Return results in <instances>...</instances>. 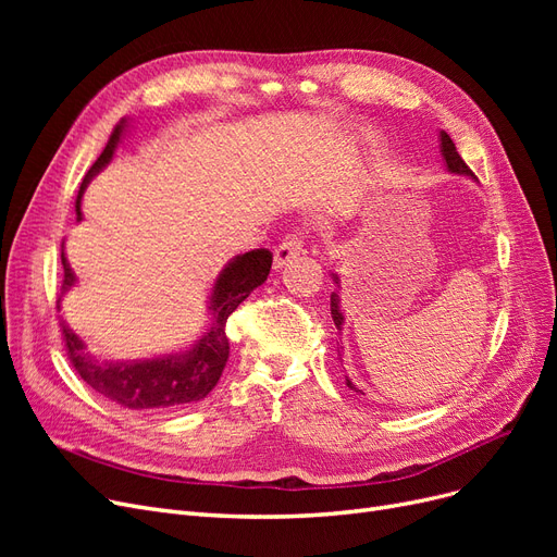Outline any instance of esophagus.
I'll use <instances>...</instances> for the list:
<instances>
[{
  "mask_svg": "<svg viewBox=\"0 0 557 557\" xmlns=\"http://www.w3.org/2000/svg\"><path fill=\"white\" fill-rule=\"evenodd\" d=\"M301 246H305V244H301L297 234H293V237H285L278 244V248L274 250V269H283L290 260H295L299 252H305V248H301Z\"/></svg>",
  "mask_w": 557,
  "mask_h": 557,
  "instance_id": "esophagus-1",
  "label": "esophagus"
}]
</instances>
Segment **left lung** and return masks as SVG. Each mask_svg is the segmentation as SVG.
<instances>
[{
  "label": "left lung",
  "instance_id": "obj_1",
  "mask_svg": "<svg viewBox=\"0 0 557 557\" xmlns=\"http://www.w3.org/2000/svg\"><path fill=\"white\" fill-rule=\"evenodd\" d=\"M440 153H442L444 166H446V170H448L450 174H460V176H469V178H474V181H476L474 172H471L469 166L465 164V160H462V158H460V153H458V148H455L453 139L448 137V134H446L444 129L440 132ZM332 278H334V283H336V288H339V276L332 274ZM330 311H332L334 327L342 332V325H344V313H342V299H339V290H334V293H332V297H330ZM346 385L350 387L352 393H360L358 387H356V383H352L348 376H346ZM362 395H364V393H362Z\"/></svg>",
  "mask_w": 557,
  "mask_h": 557
}]
</instances>
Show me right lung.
I'll list each match as a JSON object with an SVG mask.
<instances>
[{
    "instance_id": "obj_1",
    "label": "right lung",
    "mask_w": 557,
    "mask_h": 557,
    "mask_svg": "<svg viewBox=\"0 0 557 557\" xmlns=\"http://www.w3.org/2000/svg\"><path fill=\"white\" fill-rule=\"evenodd\" d=\"M129 123L121 121L115 125L104 153L97 158L81 183L76 197V221H83L81 199L86 193L88 183L104 170L113 160L115 148L121 146ZM62 295L76 285V274L62 250ZM272 269V252L258 248L248 250L244 256L232 258L223 272L215 276L213 288L209 295V315L211 327L199 336V339L185 350L170 352V356H158L150 360H99L88 352V344L64 323L62 334L70 350V360L76 367L78 376L86 381L95 393L121 404L125 409L150 411V409H178L185 404H195L205 399L221 379L225 362L230 358V342L225 334V323L230 313L237 309L242 301L262 285Z\"/></svg>"
}]
</instances>
